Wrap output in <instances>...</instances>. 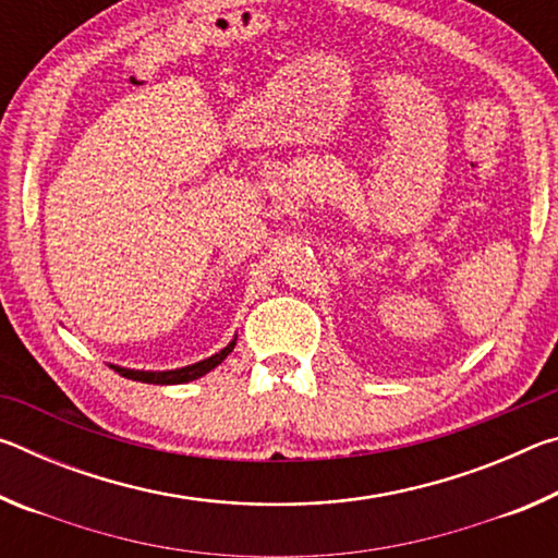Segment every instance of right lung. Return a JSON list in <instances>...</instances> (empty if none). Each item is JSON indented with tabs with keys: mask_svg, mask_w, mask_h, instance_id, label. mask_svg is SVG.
<instances>
[{
	"mask_svg": "<svg viewBox=\"0 0 558 558\" xmlns=\"http://www.w3.org/2000/svg\"><path fill=\"white\" fill-rule=\"evenodd\" d=\"M233 347H235V339L229 347L221 349L219 354L204 359V362H199V364L184 366V369H174V372H135V369H122V366H110V369H116L120 376H128V379L145 381V384H184V381L199 379V376H204L206 372H211L214 366H219L223 359L233 352Z\"/></svg>",
	"mask_w": 558,
	"mask_h": 558,
	"instance_id": "obj_1",
	"label": "right lung"
}]
</instances>
